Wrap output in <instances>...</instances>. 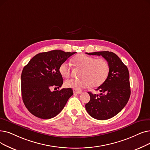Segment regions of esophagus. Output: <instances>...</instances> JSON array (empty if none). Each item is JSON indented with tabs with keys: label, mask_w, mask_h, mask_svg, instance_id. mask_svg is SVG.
Masks as SVG:
<instances>
[{
	"label": "esophagus",
	"mask_w": 150,
	"mask_h": 150,
	"mask_svg": "<svg viewBox=\"0 0 150 150\" xmlns=\"http://www.w3.org/2000/svg\"><path fill=\"white\" fill-rule=\"evenodd\" d=\"M73 92H74V94H81L82 92L81 91H77V90H76V89H74L73 90Z\"/></svg>",
	"instance_id": "1"
}]
</instances>
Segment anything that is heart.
I'll return each mask as SVG.
<instances>
[{"instance_id": "1", "label": "heart", "mask_w": 150, "mask_h": 150, "mask_svg": "<svg viewBox=\"0 0 150 150\" xmlns=\"http://www.w3.org/2000/svg\"><path fill=\"white\" fill-rule=\"evenodd\" d=\"M72 62L75 68L81 69L79 74L81 78L66 80L64 85L67 88L80 90L90 86L96 88L101 86L108 79L110 65L105 59H97L95 57L80 54L75 56ZM59 72L63 78H69L71 73L69 64L62 62L59 66Z\"/></svg>"}]
</instances>
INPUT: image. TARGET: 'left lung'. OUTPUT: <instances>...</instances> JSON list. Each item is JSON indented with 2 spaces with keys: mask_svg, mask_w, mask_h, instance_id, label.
<instances>
[{
  "mask_svg": "<svg viewBox=\"0 0 150 150\" xmlns=\"http://www.w3.org/2000/svg\"><path fill=\"white\" fill-rule=\"evenodd\" d=\"M86 53L102 56L110 65L108 79L96 89L100 94H93L88 92L90 100L85 105L86 110L89 115L95 119H110L119 113L129 99L131 89L128 69L113 52L105 51Z\"/></svg>",
  "mask_w": 150,
  "mask_h": 150,
  "instance_id": "1",
  "label": "left lung"
}]
</instances>
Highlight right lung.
<instances>
[{"label":"right lung","instance_id":"add662e5","mask_svg":"<svg viewBox=\"0 0 150 150\" xmlns=\"http://www.w3.org/2000/svg\"><path fill=\"white\" fill-rule=\"evenodd\" d=\"M76 52L53 50L38 53L32 57L21 74V94L30 113L42 119H50L59 114L70 97L71 88L57 89L63 84L59 72L60 65Z\"/></svg>","mask_w":150,"mask_h":150}]
</instances>
